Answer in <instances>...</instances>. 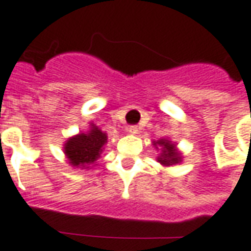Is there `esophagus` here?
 <instances>
[{"instance_id":"obj_1","label":"esophagus","mask_w":251,"mask_h":251,"mask_svg":"<svg viewBox=\"0 0 251 251\" xmlns=\"http://www.w3.org/2000/svg\"><path fill=\"white\" fill-rule=\"evenodd\" d=\"M127 131H129L130 134H137V133H138V126L130 125L129 127H127Z\"/></svg>"}]
</instances>
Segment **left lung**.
I'll return each mask as SVG.
<instances>
[{
    "label": "left lung",
    "instance_id": "8db88e82",
    "mask_svg": "<svg viewBox=\"0 0 251 251\" xmlns=\"http://www.w3.org/2000/svg\"><path fill=\"white\" fill-rule=\"evenodd\" d=\"M154 145L157 146H162V154L159 155L158 158V162H161L162 165H174V163H178L179 162V154L177 153V150L174 149V145L170 144V141H166V140H161L158 142H154Z\"/></svg>",
    "mask_w": 251,
    "mask_h": 251
}]
</instances>
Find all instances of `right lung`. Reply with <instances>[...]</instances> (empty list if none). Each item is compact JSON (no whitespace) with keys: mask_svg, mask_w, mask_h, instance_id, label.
I'll list each match as a JSON object with an SVG mask.
<instances>
[{"mask_svg":"<svg viewBox=\"0 0 251 251\" xmlns=\"http://www.w3.org/2000/svg\"><path fill=\"white\" fill-rule=\"evenodd\" d=\"M106 141L107 135L92 125L89 133H81L65 144V154L69 158V163L73 166L90 165L100 157Z\"/></svg>","mask_w":251,"mask_h":251,"instance_id":"right-lung-1","label":"right lung"}]
</instances>
